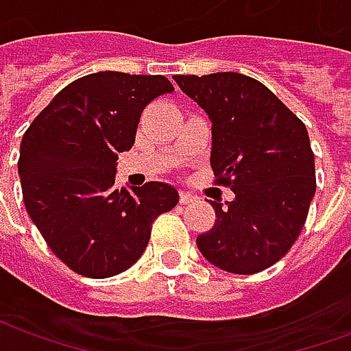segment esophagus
I'll list each match as a JSON object with an SVG mask.
<instances>
[{"label":"esophagus","instance_id":"obj_1","mask_svg":"<svg viewBox=\"0 0 351 351\" xmlns=\"http://www.w3.org/2000/svg\"><path fill=\"white\" fill-rule=\"evenodd\" d=\"M178 201H180L182 205H188V203H191V201H195V195H193V193H188V191H180Z\"/></svg>","mask_w":351,"mask_h":351}]
</instances>
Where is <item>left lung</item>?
Instances as JSON below:
<instances>
[{
  "label": "left lung",
  "mask_w": 351,
  "mask_h": 351,
  "mask_svg": "<svg viewBox=\"0 0 351 351\" xmlns=\"http://www.w3.org/2000/svg\"><path fill=\"white\" fill-rule=\"evenodd\" d=\"M176 84L213 122L216 184L235 193L197 237L210 263L256 274L286 256L301 235L316 193L314 152L304 123L261 84L241 73L176 75Z\"/></svg>",
  "instance_id": "left-lung-1"
}]
</instances>
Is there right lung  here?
<instances>
[{"instance_id":"right-lung-1","label":"right lung","mask_w":351,"mask_h":351,"mask_svg":"<svg viewBox=\"0 0 351 351\" xmlns=\"http://www.w3.org/2000/svg\"><path fill=\"white\" fill-rule=\"evenodd\" d=\"M173 90L161 75L93 73L67 84L24 133V205L71 271L108 278L130 269L150 241L152 221L178 203V191L163 182L114 188L118 154L135 143L141 112Z\"/></svg>"}]
</instances>
